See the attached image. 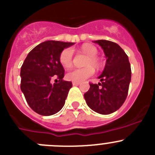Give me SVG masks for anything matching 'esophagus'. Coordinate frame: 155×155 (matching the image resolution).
<instances>
[{
  "label": "esophagus",
  "mask_w": 155,
  "mask_h": 155,
  "mask_svg": "<svg viewBox=\"0 0 155 155\" xmlns=\"http://www.w3.org/2000/svg\"><path fill=\"white\" fill-rule=\"evenodd\" d=\"M73 86H78V85H80V82H73Z\"/></svg>",
  "instance_id": "1"
}]
</instances>
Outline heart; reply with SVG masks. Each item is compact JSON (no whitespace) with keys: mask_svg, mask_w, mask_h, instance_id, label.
<instances>
[{"mask_svg":"<svg viewBox=\"0 0 155 155\" xmlns=\"http://www.w3.org/2000/svg\"><path fill=\"white\" fill-rule=\"evenodd\" d=\"M82 50L89 56L87 65L99 66V60L96 58L98 50L96 47L91 44H84L82 46ZM73 50L72 48H66L61 52L60 55V62L65 68L70 67L73 63ZM94 69L92 66H87L82 69H73L66 73V79L73 82H82L94 74Z\"/></svg>","mask_w":155,"mask_h":155,"instance_id":"1","label":"heart"}]
</instances>
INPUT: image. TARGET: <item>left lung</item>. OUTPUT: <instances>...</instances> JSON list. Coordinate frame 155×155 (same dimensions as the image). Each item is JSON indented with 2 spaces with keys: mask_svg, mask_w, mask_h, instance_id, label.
<instances>
[{
  "mask_svg": "<svg viewBox=\"0 0 155 155\" xmlns=\"http://www.w3.org/2000/svg\"><path fill=\"white\" fill-rule=\"evenodd\" d=\"M93 43L102 48L106 63L98 77L102 82L89 84L90 88L84 94V98L94 112L108 115L118 110L126 99L131 82V66L128 56L118 44L105 40Z\"/></svg>",
  "mask_w": 155,
  "mask_h": 155,
  "instance_id": "1",
  "label": "left lung"
}]
</instances>
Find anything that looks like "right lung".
I'll return each instance as SVG.
<instances>
[{
	"label": "right lung",
	"mask_w": 155,
	"mask_h": 155,
	"mask_svg": "<svg viewBox=\"0 0 155 155\" xmlns=\"http://www.w3.org/2000/svg\"><path fill=\"white\" fill-rule=\"evenodd\" d=\"M73 44L47 40L37 45L26 57L21 69V89L29 106L37 113L44 116L54 115L64 105L73 85L63 80L64 69L60 55ZM54 77L60 82L52 84L50 81Z\"/></svg>",
	"instance_id": "add662e5"
}]
</instances>
